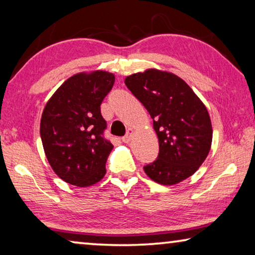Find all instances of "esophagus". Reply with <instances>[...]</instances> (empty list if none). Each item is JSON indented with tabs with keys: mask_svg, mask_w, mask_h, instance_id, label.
<instances>
[{
	"mask_svg": "<svg viewBox=\"0 0 255 255\" xmlns=\"http://www.w3.org/2000/svg\"><path fill=\"white\" fill-rule=\"evenodd\" d=\"M132 134H134V130H132V129H128L127 134L123 137V142L124 143H129V142H130V139L132 137Z\"/></svg>",
	"mask_w": 255,
	"mask_h": 255,
	"instance_id": "esophagus-1",
	"label": "esophagus"
}]
</instances>
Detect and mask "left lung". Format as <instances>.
Listing matches in <instances>:
<instances>
[{
	"mask_svg": "<svg viewBox=\"0 0 255 255\" xmlns=\"http://www.w3.org/2000/svg\"><path fill=\"white\" fill-rule=\"evenodd\" d=\"M127 88L153 119L159 153L144 172L159 184L173 185L191 176L206 159L212 144V124L206 106L181 78L146 70L129 75Z\"/></svg>",
	"mask_w": 255,
	"mask_h": 255,
	"instance_id": "obj_1",
	"label": "left lung"
}]
</instances>
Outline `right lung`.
Wrapping results in <instances>:
<instances>
[{
    "mask_svg": "<svg viewBox=\"0 0 255 255\" xmlns=\"http://www.w3.org/2000/svg\"><path fill=\"white\" fill-rule=\"evenodd\" d=\"M115 85L105 71L67 79L43 110L40 135L51 168L63 181L85 188L100 182L113 145L104 137L101 104Z\"/></svg>",
    "mask_w": 255,
    "mask_h": 255,
    "instance_id": "right-lung-1",
    "label": "right lung"
}]
</instances>
